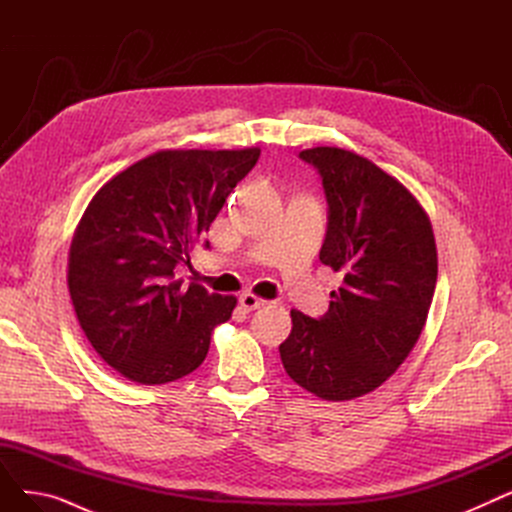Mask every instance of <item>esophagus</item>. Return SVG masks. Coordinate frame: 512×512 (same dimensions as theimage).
<instances>
[{
	"mask_svg": "<svg viewBox=\"0 0 512 512\" xmlns=\"http://www.w3.org/2000/svg\"><path fill=\"white\" fill-rule=\"evenodd\" d=\"M240 305H242V309L253 311V309H259V307H265L267 301L257 297V294H253V292H245V294H240Z\"/></svg>",
	"mask_w": 512,
	"mask_h": 512,
	"instance_id": "1",
	"label": "esophagus"
}]
</instances>
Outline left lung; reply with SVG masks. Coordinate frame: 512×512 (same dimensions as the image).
<instances>
[{"label":"left lung","mask_w":512,"mask_h":512,"mask_svg":"<svg viewBox=\"0 0 512 512\" xmlns=\"http://www.w3.org/2000/svg\"><path fill=\"white\" fill-rule=\"evenodd\" d=\"M301 157L321 174L330 207L319 261L344 282L324 317L290 311L280 357L317 398L353 400L380 388L417 344L438 280L436 238L415 195L367 157L340 147Z\"/></svg>","instance_id":"1"}]
</instances>
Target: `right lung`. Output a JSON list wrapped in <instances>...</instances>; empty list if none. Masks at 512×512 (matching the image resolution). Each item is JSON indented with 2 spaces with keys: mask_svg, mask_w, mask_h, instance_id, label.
<instances>
[{
  "mask_svg": "<svg viewBox=\"0 0 512 512\" xmlns=\"http://www.w3.org/2000/svg\"><path fill=\"white\" fill-rule=\"evenodd\" d=\"M261 149H166L107 180L80 218L68 290L87 340L122 378L157 386L195 371L236 297L188 288L174 267L209 230Z\"/></svg>",
  "mask_w": 512,
  "mask_h": 512,
  "instance_id": "add662e5",
  "label": "right lung"
}]
</instances>
